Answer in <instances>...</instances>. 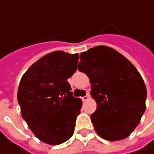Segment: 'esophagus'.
Segmentation results:
<instances>
[{
    "mask_svg": "<svg viewBox=\"0 0 154 154\" xmlns=\"http://www.w3.org/2000/svg\"><path fill=\"white\" fill-rule=\"evenodd\" d=\"M89 98H90V96L89 95H86L85 97H82V100H83V102H86V101L89 100Z\"/></svg>",
    "mask_w": 154,
    "mask_h": 154,
    "instance_id": "34e87169",
    "label": "esophagus"
}]
</instances>
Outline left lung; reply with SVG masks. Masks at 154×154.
<instances>
[{"mask_svg":"<svg viewBox=\"0 0 154 154\" xmlns=\"http://www.w3.org/2000/svg\"><path fill=\"white\" fill-rule=\"evenodd\" d=\"M78 70L90 78L97 134L109 141L128 137L146 110V88L134 65L115 49L98 45L80 54Z\"/></svg>","mask_w":154,"mask_h":154,"instance_id":"obj_1","label":"left lung"}]
</instances>
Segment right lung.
<instances>
[{"instance_id":"1","label":"right lung","mask_w":154,"mask_h":154,"mask_svg":"<svg viewBox=\"0 0 154 154\" xmlns=\"http://www.w3.org/2000/svg\"><path fill=\"white\" fill-rule=\"evenodd\" d=\"M77 53L52 51L32 64L21 77L17 95L21 116L45 143H64L74 133L82 100L72 97L67 79L77 70Z\"/></svg>"}]
</instances>
